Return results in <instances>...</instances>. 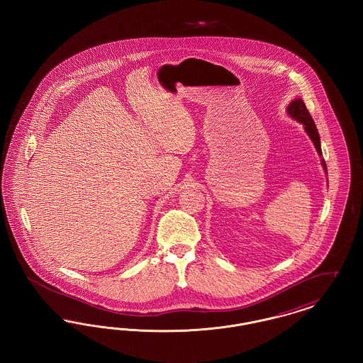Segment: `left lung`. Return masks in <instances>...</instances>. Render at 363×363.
Returning a JSON list of instances; mask_svg holds the SVG:
<instances>
[{
	"label": "left lung",
	"instance_id": "left-lung-1",
	"mask_svg": "<svg viewBox=\"0 0 363 363\" xmlns=\"http://www.w3.org/2000/svg\"><path fill=\"white\" fill-rule=\"evenodd\" d=\"M287 113L289 116H291L295 121L301 122L305 128V132L308 133V136L311 138L318 155H323V151H321V144H320V135H318V130H317V126L311 118V113L308 111L306 106L303 104L302 99H295L291 104H289L287 107ZM321 164L324 167V172L327 173V164H325V160L321 159Z\"/></svg>",
	"mask_w": 363,
	"mask_h": 363
}]
</instances>
